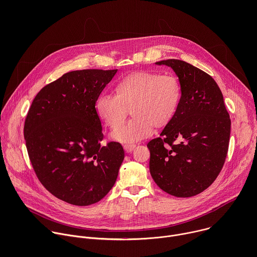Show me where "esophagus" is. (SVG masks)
Returning a JSON list of instances; mask_svg holds the SVG:
<instances>
[{"label":"esophagus","instance_id":"1","mask_svg":"<svg viewBox=\"0 0 257 257\" xmlns=\"http://www.w3.org/2000/svg\"><path fill=\"white\" fill-rule=\"evenodd\" d=\"M136 148L135 144H126L124 145V150L126 153H131Z\"/></svg>","mask_w":257,"mask_h":257}]
</instances>
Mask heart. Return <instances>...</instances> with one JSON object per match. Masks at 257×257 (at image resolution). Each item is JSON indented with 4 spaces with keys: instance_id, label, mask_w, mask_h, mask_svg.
Masks as SVG:
<instances>
[{
    "instance_id": "b5f03b06",
    "label": "heart",
    "mask_w": 257,
    "mask_h": 257,
    "mask_svg": "<svg viewBox=\"0 0 257 257\" xmlns=\"http://www.w3.org/2000/svg\"><path fill=\"white\" fill-rule=\"evenodd\" d=\"M115 96L101 95L95 108L100 120L111 129L121 128L130 111L133 119L112 134V139L131 144L149 137L156 128L168 126L176 116L181 99V86L171 75L137 71L121 79Z\"/></svg>"
}]
</instances>
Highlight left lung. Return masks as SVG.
Returning a JSON list of instances; mask_svg holds the SVG:
<instances>
[{"label":"left lung","mask_w":257,"mask_h":257,"mask_svg":"<svg viewBox=\"0 0 257 257\" xmlns=\"http://www.w3.org/2000/svg\"><path fill=\"white\" fill-rule=\"evenodd\" d=\"M156 64L176 73L181 99L173 121L148 143L151 175L165 192L191 197L209 187L225 164L230 116L221 89L207 73L176 59Z\"/></svg>","instance_id":"obj_1"}]
</instances>
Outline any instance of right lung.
<instances>
[{
  "label": "right lung",
  "mask_w": 257,
  "mask_h": 257,
  "mask_svg": "<svg viewBox=\"0 0 257 257\" xmlns=\"http://www.w3.org/2000/svg\"><path fill=\"white\" fill-rule=\"evenodd\" d=\"M86 69L66 73L34 97L24 124L26 149L42 184L57 198L90 205L112 189L125 154L103 138L95 102L117 73Z\"/></svg>",
  "instance_id": "obj_1"
}]
</instances>
